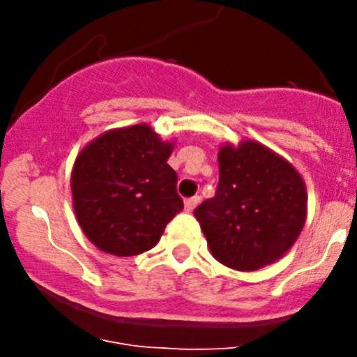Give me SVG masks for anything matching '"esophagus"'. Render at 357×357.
Listing matches in <instances>:
<instances>
[{
  "mask_svg": "<svg viewBox=\"0 0 357 357\" xmlns=\"http://www.w3.org/2000/svg\"><path fill=\"white\" fill-rule=\"evenodd\" d=\"M198 204H200V197H193V198H188V200L184 202V206H185V211H189V213H191V211L195 209V207L198 206Z\"/></svg>",
  "mask_w": 357,
  "mask_h": 357,
  "instance_id": "34e87169",
  "label": "esophagus"
}]
</instances>
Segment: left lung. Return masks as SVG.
<instances>
[{
  "label": "left lung",
  "instance_id": "left-lung-1",
  "mask_svg": "<svg viewBox=\"0 0 357 357\" xmlns=\"http://www.w3.org/2000/svg\"><path fill=\"white\" fill-rule=\"evenodd\" d=\"M216 197L195 209L216 261L255 272L279 261L298 239L307 218L302 175L289 160L257 141L218 151Z\"/></svg>",
  "mask_w": 357,
  "mask_h": 357
}]
</instances>
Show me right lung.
<instances>
[{
    "label": "right lung",
    "instance_id": "add662e5",
    "mask_svg": "<svg viewBox=\"0 0 357 357\" xmlns=\"http://www.w3.org/2000/svg\"><path fill=\"white\" fill-rule=\"evenodd\" d=\"M173 148L146 123L107 130L82 148L71 172L73 209L94 247L128 257L159 243L184 209L168 164Z\"/></svg>",
    "mask_w": 357,
    "mask_h": 357
}]
</instances>
